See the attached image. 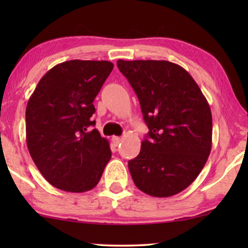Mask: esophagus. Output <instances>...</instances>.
I'll list each match as a JSON object with an SVG mask.
<instances>
[{"label": "esophagus", "mask_w": 248, "mask_h": 248, "mask_svg": "<svg viewBox=\"0 0 248 248\" xmlns=\"http://www.w3.org/2000/svg\"><path fill=\"white\" fill-rule=\"evenodd\" d=\"M111 141H113V143H114L115 145H118V144L121 143L122 139H121L120 137H113V138H111Z\"/></svg>", "instance_id": "esophagus-1"}]
</instances>
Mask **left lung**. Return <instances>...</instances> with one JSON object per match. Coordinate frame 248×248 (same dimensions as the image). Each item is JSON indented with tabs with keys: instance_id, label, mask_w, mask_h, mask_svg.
Masks as SVG:
<instances>
[{
	"instance_id": "8db88e82",
	"label": "left lung",
	"mask_w": 248,
	"mask_h": 248,
	"mask_svg": "<svg viewBox=\"0 0 248 248\" xmlns=\"http://www.w3.org/2000/svg\"><path fill=\"white\" fill-rule=\"evenodd\" d=\"M140 101L148 139L128 161L140 191L168 198L188 187L204 167L212 145L208 100L187 71L168 61H117Z\"/></svg>"
}]
</instances>
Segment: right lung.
Listing matches in <instances>:
<instances>
[{
  "label": "right lung",
  "mask_w": 248,
  "mask_h": 248,
  "mask_svg": "<svg viewBox=\"0 0 248 248\" xmlns=\"http://www.w3.org/2000/svg\"><path fill=\"white\" fill-rule=\"evenodd\" d=\"M108 61L72 60L44 76L26 108V140L33 162L49 184L82 193L100 181L111 151L91 126L93 100L113 70Z\"/></svg>",
  "instance_id": "right-lung-1"
}]
</instances>
